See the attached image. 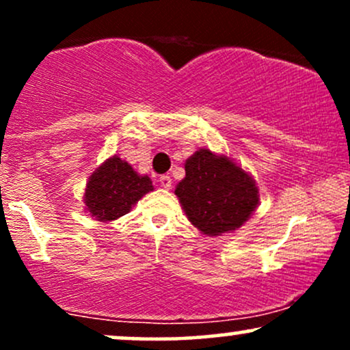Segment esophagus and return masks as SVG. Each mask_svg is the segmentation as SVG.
<instances>
[{
	"instance_id": "34e87169",
	"label": "esophagus",
	"mask_w": 350,
	"mask_h": 350,
	"mask_svg": "<svg viewBox=\"0 0 350 350\" xmlns=\"http://www.w3.org/2000/svg\"><path fill=\"white\" fill-rule=\"evenodd\" d=\"M158 180H159V186H161L163 189H171L172 180H171L170 176H161V178H159Z\"/></svg>"
}]
</instances>
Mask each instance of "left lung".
<instances>
[{"instance_id": "left-lung-1", "label": "left lung", "mask_w": 350, "mask_h": 350, "mask_svg": "<svg viewBox=\"0 0 350 350\" xmlns=\"http://www.w3.org/2000/svg\"><path fill=\"white\" fill-rule=\"evenodd\" d=\"M186 178L174 194L187 219L202 234L217 237L242 227L258 206V187L227 156L196 151L186 164Z\"/></svg>"}]
</instances>
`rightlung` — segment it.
Instances as JSON below:
<instances>
[{"label": "right lung", "instance_id": "add662e5", "mask_svg": "<svg viewBox=\"0 0 350 350\" xmlns=\"http://www.w3.org/2000/svg\"><path fill=\"white\" fill-rule=\"evenodd\" d=\"M152 191L148 176H139L118 156L107 159L88 179L85 211L100 222H110L131 211V207Z\"/></svg>", "mask_w": 350, "mask_h": 350}]
</instances>
